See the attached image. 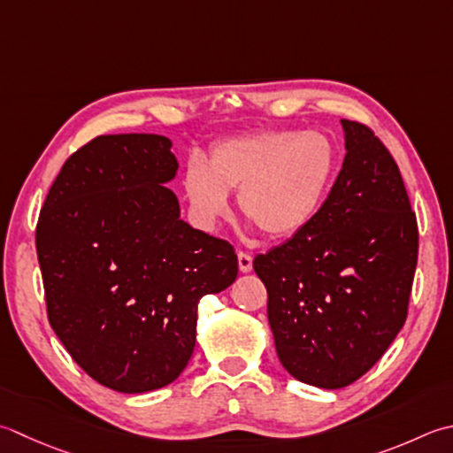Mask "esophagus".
Listing matches in <instances>:
<instances>
[{
	"instance_id": "34e87169",
	"label": "esophagus",
	"mask_w": 453,
	"mask_h": 453,
	"mask_svg": "<svg viewBox=\"0 0 453 453\" xmlns=\"http://www.w3.org/2000/svg\"><path fill=\"white\" fill-rule=\"evenodd\" d=\"M237 263H239V271L242 273H250L253 269V257L247 251L237 253Z\"/></svg>"
}]
</instances>
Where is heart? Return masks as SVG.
I'll return each instance as SVG.
<instances>
[{"label": "heart", "mask_w": 453, "mask_h": 453, "mask_svg": "<svg viewBox=\"0 0 453 453\" xmlns=\"http://www.w3.org/2000/svg\"><path fill=\"white\" fill-rule=\"evenodd\" d=\"M335 149L318 131L271 129L234 137L210 149L206 165L190 163L184 192L203 226L229 211V192L239 210L271 239H287L312 224L335 176Z\"/></svg>", "instance_id": "1"}]
</instances>
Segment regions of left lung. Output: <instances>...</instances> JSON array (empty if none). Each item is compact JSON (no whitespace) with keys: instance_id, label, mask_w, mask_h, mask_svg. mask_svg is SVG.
<instances>
[{"instance_id":"obj_1","label":"left lung","mask_w":453,"mask_h":453,"mask_svg":"<svg viewBox=\"0 0 453 453\" xmlns=\"http://www.w3.org/2000/svg\"><path fill=\"white\" fill-rule=\"evenodd\" d=\"M343 166L304 232L257 255L277 356L306 385L342 388L404 326L418 224L401 171L365 123L342 119Z\"/></svg>"}]
</instances>
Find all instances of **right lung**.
<instances>
[{
    "instance_id": "right-lung-1",
    "label": "right lung",
    "mask_w": 453,
    "mask_h": 453,
    "mask_svg": "<svg viewBox=\"0 0 453 453\" xmlns=\"http://www.w3.org/2000/svg\"><path fill=\"white\" fill-rule=\"evenodd\" d=\"M171 141L126 133L66 158L37 221L52 330L97 383L147 393L179 377L203 295L237 277L234 245L180 219Z\"/></svg>"
}]
</instances>
